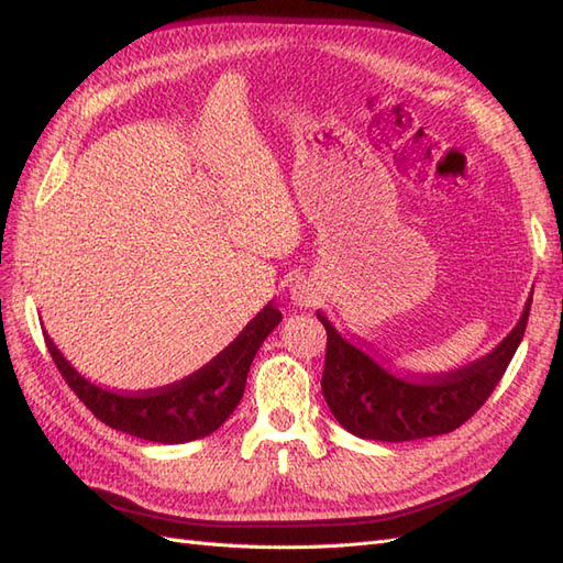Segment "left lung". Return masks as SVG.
<instances>
[{"instance_id":"1","label":"left lung","mask_w":563,"mask_h":563,"mask_svg":"<svg viewBox=\"0 0 563 563\" xmlns=\"http://www.w3.org/2000/svg\"><path fill=\"white\" fill-rule=\"evenodd\" d=\"M530 307L532 295L516 329L492 353L433 377L389 373L363 345L345 341L331 321L317 312L327 329L321 391L331 413L349 433L365 440L404 442L452 433L492 397L528 329Z\"/></svg>"}]
</instances>
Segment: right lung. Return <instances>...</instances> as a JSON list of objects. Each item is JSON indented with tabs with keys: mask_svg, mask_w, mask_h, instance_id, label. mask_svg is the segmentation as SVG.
<instances>
[{
	"mask_svg": "<svg viewBox=\"0 0 563 563\" xmlns=\"http://www.w3.org/2000/svg\"><path fill=\"white\" fill-rule=\"evenodd\" d=\"M280 309L268 302L208 365L174 385L137 394L91 385L65 361V355L47 336L45 343L67 387L101 423L142 440L178 445V442L214 433L230 418L236 404L242 401L249 367L254 363L261 343L280 324Z\"/></svg>",
	"mask_w": 563,
	"mask_h": 563,
	"instance_id": "1",
	"label": "right lung"
}]
</instances>
